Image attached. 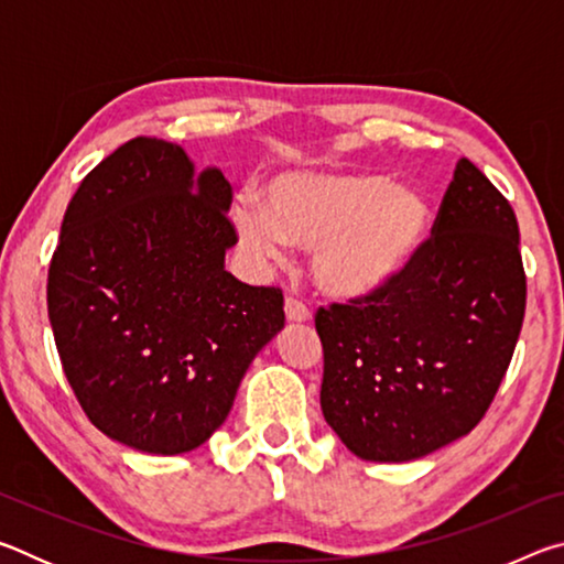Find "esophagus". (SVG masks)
Instances as JSON below:
<instances>
[{
    "mask_svg": "<svg viewBox=\"0 0 564 564\" xmlns=\"http://www.w3.org/2000/svg\"><path fill=\"white\" fill-rule=\"evenodd\" d=\"M285 318L293 323H305L311 318L308 305H305L301 299H295V295H289V299H285Z\"/></svg>",
    "mask_w": 564,
    "mask_h": 564,
    "instance_id": "obj_1",
    "label": "esophagus"
}]
</instances>
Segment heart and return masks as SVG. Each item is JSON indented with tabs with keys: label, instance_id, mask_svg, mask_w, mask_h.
I'll list each match as a JSON object with an SVG mask.
<instances>
[{
	"label": "heart",
	"instance_id": "1",
	"mask_svg": "<svg viewBox=\"0 0 564 564\" xmlns=\"http://www.w3.org/2000/svg\"><path fill=\"white\" fill-rule=\"evenodd\" d=\"M241 243L283 259L285 243L313 251V275L338 299H366L410 269L431 236L433 212L415 188L366 174H283L265 188V208H234Z\"/></svg>",
	"mask_w": 564,
	"mask_h": 564
}]
</instances>
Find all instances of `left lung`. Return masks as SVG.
<instances>
[{"label":"left lung","instance_id":"1","mask_svg":"<svg viewBox=\"0 0 564 564\" xmlns=\"http://www.w3.org/2000/svg\"><path fill=\"white\" fill-rule=\"evenodd\" d=\"M524 301L518 218L460 159L410 269L316 311L323 417L370 463L415 460L467 435L508 373Z\"/></svg>","mask_w":564,"mask_h":564}]
</instances>
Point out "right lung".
<instances>
[{
	"label": "right lung",
	"mask_w": 564,
	"mask_h": 564,
	"mask_svg": "<svg viewBox=\"0 0 564 564\" xmlns=\"http://www.w3.org/2000/svg\"><path fill=\"white\" fill-rule=\"evenodd\" d=\"M231 196L218 169L194 178L184 149L137 137L66 206L46 279L56 350L91 423L141 453L206 443L285 323L279 285L224 269Z\"/></svg>",
	"instance_id": "add662e5"
}]
</instances>
